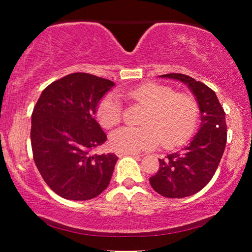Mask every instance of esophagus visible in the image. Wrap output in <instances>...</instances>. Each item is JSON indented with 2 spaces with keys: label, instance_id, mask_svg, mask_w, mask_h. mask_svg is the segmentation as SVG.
<instances>
[{
  "label": "esophagus",
  "instance_id": "esophagus-1",
  "mask_svg": "<svg viewBox=\"0 0 252 252\" xmlns=\"http://www.w3.org/2000/svg\"><path fill=\"white\" fill-rule=\"evenodd\" d=\"M117 156H118L119 158H121V157H125V156L138 157L139 155H136V153H132V152H117Z\"/></svg>",
  "mask_w": 252,
  "mask_h": 252
}]
</instances>
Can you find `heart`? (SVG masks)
<instances>
[{"instance_id":"heart-1","label":"heart","mask_w":252,"mask_h":252,"mask_svg":"<svg viewBox=\"0 0 252 252\" xmlns=\"http://www.w3.org/2000/svg\"><path fill=\"white\" fill-rule=\"evenodd\" d=\"M126 97L146 106L142 126H122L110 134L114 150L138 153L159 146L171 149L182 144L193 133L198 122L199 105L187 93L153 82L144 83L126 92ZM102 126L112 127L121 121L122 104L119 96L109 93L102 97L96 109Z\"/></svg>"}]
</instances>
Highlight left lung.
I'll list each match as a JSON object with an SVG mask.
<instances>
[{"mask_svg": "<svg viewBox=\"0 0 252 252\" xmlns=\"http://www.w3.org/2000/svg\"><path fill=\"white\" fill-rule=\"evenodd\" d=\"M160 78L186 84L200 110V127L181 151L159 159L160 168L150 178V185L165 198H185L199 192L215 174L227 142L225 113L215 91L189 75L170 73Z\"/></svg>", "mask_w": 252, "mask_h": 252, "instance_id": "1", "label": "left lung"}]
</instances>
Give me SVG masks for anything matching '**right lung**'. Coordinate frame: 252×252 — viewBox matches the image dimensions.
I'll list each match as a JSON object with an SVG mask.
<instances>
[{
	"label": "right lung",
	"mask_w": 252,
	"mask_h": 252,
	"mask_svg": "<svg viewBox=\"0 0 252 252\" xmlns=\"http://www.w3.org/2000/svg\"><path fill=\"white\" fill-rule=\"evenodd\" d=\"M112 81L72 73L46 87L32 113L33 159L42 178L60 197L83 201L108 188L118 157L92 155L106 134L95 121Z\"/></svg>",
	"instance_id": "obj_1"
}]
</instances>
